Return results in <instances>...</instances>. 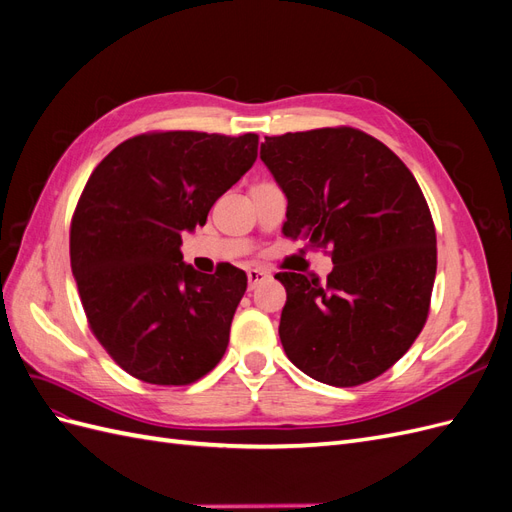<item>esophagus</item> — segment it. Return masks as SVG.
<instances>
[{
    "instance_id": "esophagus-1",
    "label": "esophagus",
    "mask_w": 512,
    "mask_h": 512,
    "mask_svg": "<svg viewBox=\"0 0 512 512\" xmlns=\"http://www.w3.org/2000/svg\"><path fill=\"white\" fill-rule=\"evenodd\" d=\"M269 277V273L265 269H247V284L254 290L258 284H262Z\"/></svg>"
}]
</instances>
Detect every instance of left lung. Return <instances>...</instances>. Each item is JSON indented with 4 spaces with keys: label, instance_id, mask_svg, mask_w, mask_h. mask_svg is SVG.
<instances>
[{
    "label": "left lung",
    "instance_id": "8db88e82",
    "mask_svg": "<svg viewBox=\"0 0 512 512\" xmlns=\"http://www.w3.org/2000/svg\"><path fill=\"white\" fill-rule=\"evenodd\" d=\"M260 160L288 198L282 232L329 247L327 280L277 273L280 339L303 374L359 386L425 327L438 250L427 200L395 153L354 128L265 136Z\"/></svg>",
    "mask_w": 512,
    "mask_h": 512
}]
</instances>
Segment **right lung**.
I'll return each mask as SVG.
<instances>
[{"mask_svg": "<svg viewBox=\"0 0 512 512\" xmlns=\"http://www.w3.org/2000/svg\"><path fill=\"white\" fill-rule=\"evenodd\" d=\"M258 156V134L147 132L94 168L70 226V265L91 333L130 376L183 386L220 363L245 271L185 265L181 232Z\"/></svg>", "mask_w": 512, "mask_h": 512, "instance_id": "right-lung-1", "label": "right lung"}]
</instances>
